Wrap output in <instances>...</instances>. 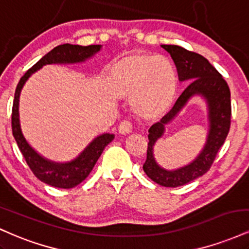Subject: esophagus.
I'll return each instance as SVG.
<instances>
[{"mask_svg": "<svg viewBox=\"0 0 249 249\" xmlns=\"http://www.w3.org/2000/svg\"><path fill=\"white\" fill-rule=\"evenodd\" d=\"M132 131V123L130 121H123L118 126V132L121 134L130 133Z\"/></svg>", "mask_w": 249, "mask_h": 249, "instance_id": "esophagus-1", "label": "esophagus"}]
</instances>
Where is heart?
<instances>
[{
    "label": "heart",
    "instance_id": "obj_1",
    "mask_svg": "<svg viewBox=\"0 0 249 249\" xmlns=\"http://www.w3.org/2000/svg\"><path fill=\"white\" fill-rule=\"evenodd\" d=\"M118 83L123 92L132 96L134 111L151 116L170 101L176 87V75L166 57H132L123 63Z\"/></svg>",
    "mask_w": 249,
    "mask_h": 249
}]
</instances>
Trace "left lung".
<instances>
[{
  "label": "left lung",
  "instance_id": "8db88e82",
  "mask_svg": "<svg viewBox=\"0 0 249 249\" xmlns=\"http://www.w3.org/2000/svg\"><path fill=\"white\" fill-rule=\"evenodd\" d=\"M172 57L180 82H188L187 87L178 97L173 107L148 128L146 161L144 172L160 186L178 187L204 176L212 166L220 147L224 145L231 127V91L227 82L218 70L199 53L188 51L179 45L162 44ZM201 95L208 103L209 133L204 148L198 157L186 167L168 171L159 167L154 159L153 147L163 134L164 125L175 118L181 108L193 95Z\"/></svg>",
  "mask_w": 249,
  "mask_h": 249
}]
</instances>
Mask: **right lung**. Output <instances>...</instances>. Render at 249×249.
Listing matches in <instances>:
<instances>
[{"instance_id": "1", "label": "right lung", "mask_w": 249, "mask_h": 249, "mask_svg": "<svg viewBox=\"0 0 249 249\" xmlns=\"http://www.w3.org/2000/svg\"><path fill=\"white\" fill-rule=\"evenodd\" d=\"M102 45H82L73 44H61L53 48L45 56H43L38 62L30 68L27 72L22 76L17 84L15 91V98L13 104V113H11V127H13V136L18 145V148L23 154L25 161L29 165L30 170L41 181L50 186L58 188H72L84 180L92 171L93 166L101 157V154L107 144L113 141L115 136L111 133H103L96 137L84 151L73 160L68 162H56L44 158L41 154L37 153L29 142L24 138L22 133L21 124H19V95L25 82L28 78L39 70L43 65L47 64H72V63H81L92 57L95 53L101 50Z\"/></svg>"}]
</instances>
